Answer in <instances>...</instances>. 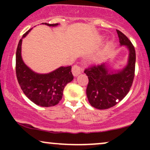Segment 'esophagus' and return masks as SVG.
<instances>
[{
  "instance_id": "esophagus-1",
  "label": "esophagus",
  "mask_w": 150,
  "mask_h": 150,
  "mask_svg": "<svg viewBox=\"0 0 150 150\" xmlns=\"http://www.w3.org/2000/svg\"><path fill=\"white\" fill-rule=\"evenodd\" d=\"M72 73H73L74 76L76 77L82 73V68L79 65H74L73 66V68H72Z\"/></svg>"
}]
</instances>
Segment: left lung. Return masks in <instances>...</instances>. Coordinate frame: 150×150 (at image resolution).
<instances>
[{
  "instance_id": "obj_1",
  "label": "left lung",
  "mask_w": 150,
  "mask_h": 150,
  "mask_svg": "<svg viewBox=\"0 0 150 150\" xmlns=\"http://www.w3.org/2000/svg\"><path fill=\"white\" fill-rule=\"evenodd\" d=\"M116 32L120 46H126L129 51L128 64L117 71L109 70L105 63L92 65L85 70L89 79L87 99L91 106L97 109H107L121 101L130 91L135 76V48L124 34Z\"/></svg>"
}]
</instances>
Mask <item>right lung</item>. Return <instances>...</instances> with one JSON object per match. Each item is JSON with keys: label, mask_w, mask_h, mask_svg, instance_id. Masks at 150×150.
<instances>
[{"label": "right lung", "mask_w": 150, "mask_h": 150, "mask_svg": "<svg viewBox=\"0 0 150 150\" xmlns=\"http://www.w3.org/2000/svg\"><path fill=\"white\" fill-rule=\"evenodd\" d=\"M42 24L49 27L58 25ZM30 30L23 34L17 48L15 70L18 83L24 94L34 104L43 107L55 106L61 100L65 85L73 80L71 66L60 67L47 74L37 73L27 67L22 61L21 46L22 39Z\"/></svg>", "instance_id": "right-lung-1"}]
</instances>
